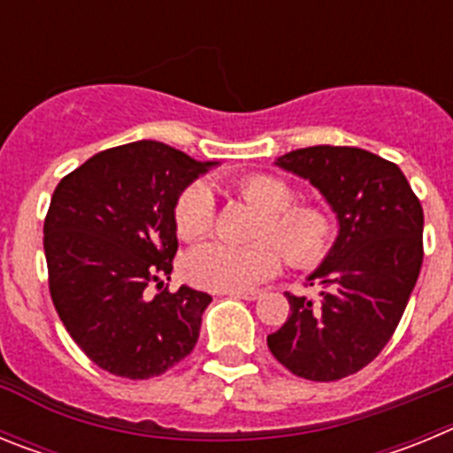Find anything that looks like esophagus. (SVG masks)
<instances>
[{"label": "esophagus", "instance_id": "esophagus-1", "mask_svg": "<svg viewBox=\"0 0 453 453\" xmlns=\"http://www.w3.org/2000/svg\"><path fill=\"white\" fill-rule=\"evenodd\" d=\"M224 295H226V297H235V299H247V302H254V299L261 297V292L258 290H226Z\"/></svg>", "mask_w": 453, "mask_h": 453}]
</instances>
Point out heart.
<instances>
[{"mask_svg":"<svg viewBox=\"0 0 453 453\" xmlns=\"http://www.w3.org/2000/svg\"><path fill=\"white\" fill-rule=\"evenodd\" d=\"M242 202L261 211L254 224V245L203 242L183 261L188 281L206 290H250L279 274L283 258L297 270H313L329 256L335 222L329 208L315 202H295L297 192L274 174H251L235 183ZM218 222L213 190L195 181L179 195L174 226L183 240L208 235Z\"/></svg>","mask_w":453,"mask_h":453,"instance_id":"heart-1","label":"heart"}]
</instances>
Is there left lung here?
I'll use <instances>...</instances> for the list:
<instances>
[{"mask_svg": "<svg viewBox=\"0 0 453 453\" xmlns=\"http://www.w3.org/2000/svg\"><path fill=\"white\" fill-rule=\"evenodd\" d=\"M276 165L322 192L340 234L308 276L322 281L319 302L286 292L290 315L267 347L292 374L338 381L381 354L406 311L424 258L422 203L395 163L358 147H306Z\"/></svg>", "mask_w": 453, "mask_h": 453, "instance_id": "obj_1", "label": "left lung"}]
</instances>
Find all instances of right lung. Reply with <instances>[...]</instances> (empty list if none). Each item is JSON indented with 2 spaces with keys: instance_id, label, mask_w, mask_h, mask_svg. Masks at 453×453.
<instances>
[{
  "instance_id": "obj_1",
  "label": "right lung",
  "mask_w": 453,
  "mask_h": 453,
  "mask_svg": "<svg viewBox=\"0 0 453 453\" xmlns=\"http://www.w3.org/2000/svg\"><path fill=\"white\" fill-rule=\"evenodd\" d=\"M215 163L156 140L111 147L61 179L45 218L56 313L83 354L124 379H151L183 361L211 295L172 292L174 206ZM156 287L151 298L149 288Z\"/></svg>"
}]
</instances>
